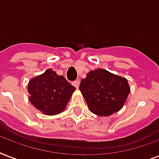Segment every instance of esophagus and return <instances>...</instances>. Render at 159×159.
<instances>
[{
    "instance_id": "34e87169",
    "label": "esophagus",
    "mask_w": 159,
    "mask_h": 159,
    "mask_svg": "<svg viewBox=\"0 0 159 159\" xmlns=\"http://www.w3.org/2000/svg\"><path fill=\"white\" fill-rule=\"evenodd\" d=\"M79 84H80L79 80H76V81H74V82H72V85H73V86H74L76 88H78V87H79Z\"/></svg>"
}]
</instances>
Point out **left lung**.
<instances>
[{"instance_id": "obj_1", "label": "left lung", "mask_w": 159, "mask_h": 159, "mask_svg": "<svg viewBox=\"0 0 159 159\" xmlns=\"http://www.w3.org/2000/svg\"><path fill=\"white\" fill-rule=\"evenodd\" d=\"M79 90L90 111L101 116L120 111L130 92L126 78L102 68L88 72L81 81Z\"/></svg>"}]
</instances>
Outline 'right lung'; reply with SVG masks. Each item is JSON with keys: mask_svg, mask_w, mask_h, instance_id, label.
I'll return each mask as SVG.
<instances>
[{"mask_svg": "<svg viewBox=\"0 0 159 159\" xmlns=\"http://www.w3.org/2000/svg\"><path fill=\"white\" fill-rule=\"evenodd\" d=\"M75 90L63 76H58L52 69H48L30 81L29 99L42 113L54 116L64 111Z\"/></svg>", "mask_w": 159, "mask_h": 159, "instance_id": "obj_1", "label": "right lung"}]
</instances>
